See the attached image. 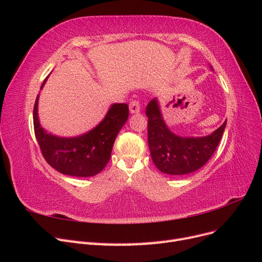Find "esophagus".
I'll return each instance as SVG.
<instances>
[{"label":"esophagus","instance_id":"1","mask_svg":"<svg viewBox=\"0 0 262 262\" xmlns=\"http://www.w3.org/2000/svg\"><path fill=\"white\" fill-rule=\"evenodd\" d=\"M129 108H130L131 114H138V113H140V102H139V100H137V99L132 100L130 102Z\"/></svg>","mask_w":262,"mask_h":262}]
</instances>
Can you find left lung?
I'll use <instances>...</instances> for the list:
<instances>
[{"label": "left lung", "instance_id": "left-lung-1", "mask_svg": "<svg viewBox=\"0 0 262 262\" xmlns=\"http://www.w3.org/2000/svg\"><path fill=\"white\" fill-rule=\"evenodd\" d=\"M147 141L156 167L168 175H187L207 164L220 143L226 121L210 136L182 138L166 126L156 99L146 106Z\"/></svg>", "mask_w": 262, "mask_h": 262}]
</instances>
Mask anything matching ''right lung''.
<instances>
[{"label": "right lung", "mask_w": 262, "mask_h": 262, "mask_svg": "<svg viewBox=\"0 0 262 262\" xmlns=\"http://www.w3.org/2000/svg\"><path fill=\"white\" fill-rule=\"evenodd\" d=\"M37 107L38 96L34 106V130L43 158L55 170L74 177L95 176L105 168L118 133L129 117L128 105L114 104L104 120L92 131L76 138H59L41 128Z\"/></svg>", "instance_id": "right-lung-1"}]
</instances>
